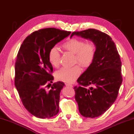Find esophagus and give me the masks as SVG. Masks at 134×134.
Masks as SVG:
<instances>
[{
  "instance_id": "1",
  "label": "esophagus",
  "mask_w": 134,
  "mask_h": 134,
  "mask_svg": "<svg viewBox=\"0 0 134 134\" xmlns=\"http://www.w3.org/2000/svg\"><path fill=\"white\" fill-rule=\"evenodd\" d=\"M66 86L67 87H73L72 85H70V84H68V83L66 84Z\"/></svg>"
}]
</instances>
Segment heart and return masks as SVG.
<instances>
[{
	"label": "heart",
	"instance_id": "heart-1",
	"mask_svg": "<svg viewBox=\"0 0 134 134\" xmlns=\"http://www.w3.org/2000/svg\"><path fill=\"white\" fill-rule=\"evenodd\" d=\"M63 48L75 54V62L82 67H87L94 61L96 54V45L94 42L78 38L70 39L63 44ZM48 61L53 67H57L60 64V54L57 47H53L48 52ZM81 73L78 66L72 67H63L55 72L56 79L59 81L72 83Z\"/></svg>",
	"mask_w": 134,
	"mask_h": 134
}]
</instances>
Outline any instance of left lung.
Segmentation results:
<instances>
[{"label": "left lung", "mask_w": 134, "mask_h": 134, "mask_svg": "<svg viewBox=\"0 0 134 134\" xmlns=\"http://www.w3.org/2000/svg\"><path fill=\"white\" fill-rule=\"evenodd\" d=\"M74 35L88 39L96 45L94 61L77 79L79 86L74 87L80 114L96 118L109 109L116 99L122 83V62L115 43L107 34L90 29L74 32L70 38Z\"/></svg>", "instance_id": "1"}]
</instances>
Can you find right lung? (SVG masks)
Returning <instances> with one entry per match:
<instances>
[{"mask_svg":"<svg viewBox=\"0 0 134 134\" xmlns=\"http://www.w3.org/2000/svg\"><path fill=\"white\" fill-rule=\"evenodd\" d=\"M71 33L55 28L39 30L28 36L19 50L15 85L24 107L37 118H50L59 111L60 93L65 85L58 82L48 91L45 88L54 80L48 55L49 49Z\"/></svg>","mask_w":134,"mask_h":134,"instance_id":"add662e5","label":"right lung"}]
</instances>
